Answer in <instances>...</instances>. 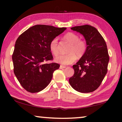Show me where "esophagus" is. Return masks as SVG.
<instances>
[{
  "label": "esophagus",
  "instance_id": "obj_1",
  "mask_svg": "<svg viewBox=\"0 0 122 122\" xmlns=\"http://www.w3.org/2000/svg\"><path fill=\"white\" fill-rule=\"evenodd\" d=\"M66 68V66H61L59 67L60 69H64V68Z\"/></svg>",
  "mask_w": 122,
  "mask_h": 122
}]
</instances>
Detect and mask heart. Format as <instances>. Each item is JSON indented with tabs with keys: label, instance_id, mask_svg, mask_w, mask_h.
<instances>
[{
	"label": "heart",
	"instance_id": "heart-1",
	"mask_svg": "<svg viewBox=\"0 0 122 122\" xmlns=\"http://www.w3.org/2000/svg\"><path fill=\"white\" fill-rule=\"evenodd\" d=\"M63 38L71 44L68 49V53H69L66 55H59L56 58L55 61L62 65H69L76 61V55L78 57L83 56L86 51V43L84 41L79 39V36L77 34L72 32L67 33L63 36ZM49 48L53 55L57 56L59 54L57 38H54L51 41Z\"/></svg>",
	"mask_w": 122,
	"mask_h": 122
}]
</instances>
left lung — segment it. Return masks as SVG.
<instances>
[{
  "label": "left lung",
  "instance_id": "8db88e82",
  "mask_svg": "<svg viewBox=\"0 0 122 122\" xmlns=\"http://www.w3.org/2000/svg\"><path fill=\"white\" fill-rule=\"evenodd\" d=\"M71 29L83 35L86 48L79 61L73 66L74 74L69 82L79 92H92L99 87L107 73L109 57L106 41L98 30L89 25Z\"/></svg>",
  "mask_w": 122,
  "mask_h": 122
}]
</instances>
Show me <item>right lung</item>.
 <instances>
[{
    "label": "right lung",
    "mask_w": 122,
    "mask_h": 122,
    "mask_svg": "<svg viewBox=\"0 0 122 122\" xmlns=\"http://www.w3.org/2000/svg\"><path fill=\"white\" fill-rule=\"evenodd\" d=\"M66 28L36 25L29 28L16 41L12 60L14 73L26 91L36 93L51 82L53 73L59 69L56 63L45 64L53 59L49 44Z\"/></svg>",
    "instance_id": "right-lung-1"
}]
</instances>
